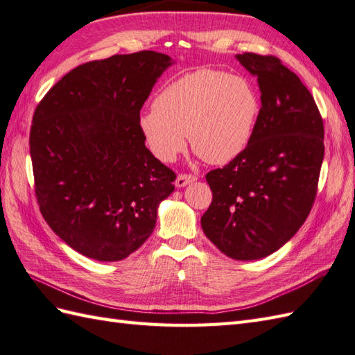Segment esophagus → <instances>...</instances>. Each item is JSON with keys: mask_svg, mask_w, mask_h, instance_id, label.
I'll return each mask as SVG.
<instances>
[{"mask_svg": "<svg viewBox=\"0 0 355 355\" xmlns=\"http://www.w3.org/2000/svg\"><path fill=\"white\" fill-rule=\"evenodd\" d=\"M194 180H198V176L196 175H188V173H180L176 179V185L178 187H185L188 184L194 182Z\"/></svg>", "mask_w": 355, "mask_h": 355, "instance_id": "esophagus-1", "label": "esophagus"}]
</instances>
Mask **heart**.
<instances>
[{"mask_svg":"<svg viewBox=\"0 0 355 355\" xmlns=\"http://www.w3.org/2000/svg\"><path fill=\"white\" fill-rule=\"evenodd\" d=\"M258 112V92L246 77L200 68L165 86L139 125L164 162L184 150L188 133L196 155L209 164H225L248 146Z\"/></svg>","mask_w":355,"mask_h":355,"instance_id":"heart-1","label":"heart"}]
</instances>
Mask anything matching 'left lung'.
<instances>
[{
    "label": "left lung",
    "instance_id": "1",
    "mask_svg": "<svg viewBox=\"0 0 355 355\" xmlns=\"http://www.w3.org/2000/svg\"><path fill=\"white\" fill-rule=\"evenodd\" d=\"M258 77L261 107L244 150L207 173L212 200L202 230L234 259L273 254L309 217L324 161V120L310 91L272 54H239Z\"/></svg>",
    "mask_w": 355,
    "mask_h": 355
}]
</instances>
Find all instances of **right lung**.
<instances>
[{
	"label": "right lung",
	"instance_id": "add662e5",
	"mask_svg": "<svg viewBox=\"0 0 355 355\" xmlns=\"http://www.w3.org/2000/svg\"><path fill=\"white\" fill-rule=\"evenodd\" d=\"M167 54H115L71 69L35 109V194L51 230L78 254L120 261L156 225L176 173L146 147L139 112Z\"/></svg>",
	"mask_w": 355,
	"mask_h": 355
}]
</instances>
